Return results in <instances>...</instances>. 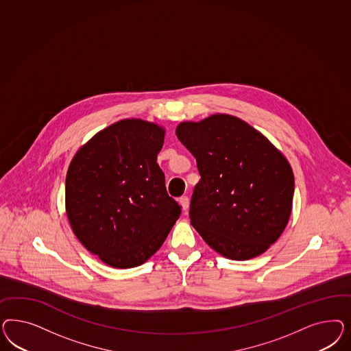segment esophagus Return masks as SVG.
<instances>
[{"label":"esophagus","instance_id":"34e87169","mask_svg":"<svg viewBox=\"0 0 351 351\" xmlns=\"http://www.w3.org/2000/svg\"><path fill=\"white\" fill-rule=\"evenodd\" d=\"M179 202H180L182 210L186 213V211H188V208H189V198H188L186 195H182L180 199H179Z\"/></svg>","mask_w":351,"mask_h":351}]
</instances>
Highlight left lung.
Returning a JSON list of instances; mask_svg holds the SVG:
<instances>
[{"instance_id":"8db88e82","label":"left lung","mask_w":351,"mask_h":351,"mask_svg":"<svg viewBox=\"0 0 351 351\" xmlns=\"http://www.w3.org/2000/svg\"><path fill=\"white\" fill-rule=\"evenodd\" d=\"M176 135L201 175L189 217L203 241L232 260L265 252L292 210L295 179L288 160L257 130L228 114L182 122Z\"/></svg>"}]
</instances>
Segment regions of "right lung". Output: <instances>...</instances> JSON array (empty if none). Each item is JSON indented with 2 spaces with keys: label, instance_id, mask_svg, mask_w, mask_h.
I'll return each mask as SVG.
<instances>
[{
  "label": "right lung",
  "instance_id": "right-lung-1",
  "mask_svg": "<svg viewBox=\"0 0 351 351\" xmlns=\"http://www.w3.org/2000/svg\"><path fill=\"white\" fill-rule=\"evenodd\" d=\"M163 128L123 119L96 134L71 162L65 207L75 237L106 265L144 264L181 213L157 163Z\"/></svg>",
  "mask_w": 351,
  "mask_h": 351
}]
</instances>
